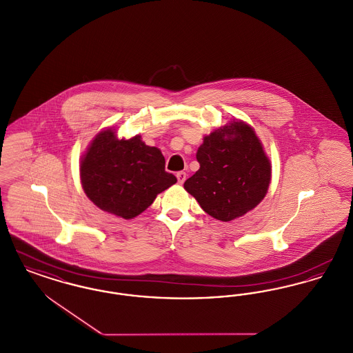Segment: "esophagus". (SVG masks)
I'll list each match as a JSON object with an SVG mask.
<instances>
[{
	"label": "esophagus",
	"instance_id": "esophagus-1",
	"mask_svg": "<svg viewBox=\"0 0 353 353\" xmlns=\"http://www.w3.org/2000/svg\"><path fill=\"white\" fill-rule=\"evenodd\" d=\"M176 177H177V181H179L180 184H184L185 180H186V173H185V172H177Z\"/></svg>",
	"mask_w": 353,
	"mask_h": 353
}]
</instances>
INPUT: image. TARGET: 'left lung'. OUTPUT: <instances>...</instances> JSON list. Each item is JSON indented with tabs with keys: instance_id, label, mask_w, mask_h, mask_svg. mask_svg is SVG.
I'll return each instance as SVG.
<instances>
[{
	"instance_id": "left-lung-1",
	"label": "left lung",
	"mask_w": 353,
	"mask_h": 353,
	"mask_svg": "<svg viewBox=\"0 0 353 353\" xmlns=\"http://www.w3.org/2000/svg\"><path fill=\"white\" fill-rule=\"evenodd\" d=\"M200 169L184 188L203 212L228 222L246 214L268 193L271 165L250 125L233 121L205 136L197 151Z\"/></svg>"
}]
</instances>
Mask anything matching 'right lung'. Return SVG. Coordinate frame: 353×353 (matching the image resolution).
Segmentation results:
<instances>
[{"label": "right lung", "instance_id": "add662e5", "mask_svg": "<svg viewBox=\"0 0 353 353\" xmlns=\"http://www.w3.org/2000/svg\"><path fill=\"white\" fill-rule=\"evenodd\" d=\"M84 193L99 209L134 219L177 179L165 170V159L137 134L119 140L111 128L98 134L81 163Z\"/></svg>", "mask_w": 353, "mask_h": 353}]
</instances>
